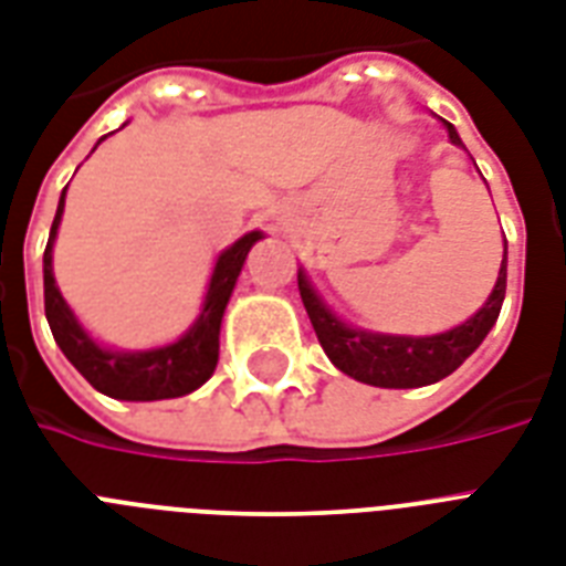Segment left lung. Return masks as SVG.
<instances>
[{"mask_svg": "<svg viewBox=\"0 0 566 566\" xmlns=\"http://www.w3.org/2000/svg\"><path fill=\"white\" fill-rule=\"evenodd\" d=\"M449 132V140L461 144L455 126L443 119ZM509 255V247H505ZM502 255L500 279L493 284V293L488 296L482 308L461 326L449 328L443 335L408 337V335H378V332H364V328L346 326L337 319L328 305L311 287L308 275L300 270V296L308 311L311 326L317 332L319 346L326 349L328 361L346 376L358 378L373 387H422L434 385L449 373H455L470 355L479 349L488 332L500 317L502 300H505V279H509V261Z\"/></svg>", "mask_w": 566, "mask_h": 566, "instance_id": "1", "label": "left lung"}]
</instances>
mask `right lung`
I'll return each instance as SVG.
<instances>
[{"label": "right lung", "instance_id": "add662e5", "mask_svg": "<svg viewBox=\"0 0 566 566\" xmlns=\"http://www.w3.org/2000/svg\"><path fill=\"white\" fill-rule=\"evenodd\" d=\"M64 193L57 202L46 252H43V302H46L52 337L61 346V353L66 355V361L73 364L99 394L111 396V399L155 402V399H176V396L193 394L196 387L211 378L213 367H217L222 311L229 305V296L234 291V282H238L240 266L247 261L249 249L255 247V240H261L264 234L249 231L217 258L202 311L176 344L161 346V349H144V353H114V349L96 344L84 332L82 323L75 319V314L57 291L55 275H52V243H55L61 213H64Z\"/></svg>", "mask_w": 566, "mask_h": 566}]
</instances>
